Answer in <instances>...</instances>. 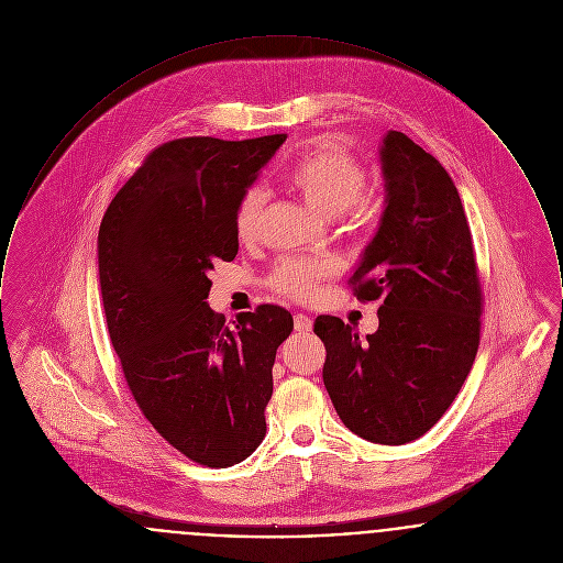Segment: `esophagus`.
Returning <instances> with one entry per match:
<instances>
[{"label": "esophagus", "instance_id": "obj_1", "mask_svg": "<svg viewBox=\"0 0 563 563\" xmlns=\"http://www.w3.org/2000/svg\"><path fill=\"white\" fill-rule=\"evenodd\" d=\"M313 328V320L305 313H296L295 316V330L296 332H311Z\"/></svg>", "mask_w": 563, "mask_h": 563}]
</instances>
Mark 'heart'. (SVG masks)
I'll return each mask as SVG.
<instances>
[{"instance_id": "b5f03b06", "label": "heart", "mask_w": 563, "mask_h": 563, "mask_svg": "<svg viewBox=\"0 0 563 563\" xmlns=\"http://www.w3.org/2000/svg\"><path fill=\"white\" fill-rule=\"evenodd\" d=\"M286 184L296 195L324 218H336L343 211L364 216L368 203L360 197L366 186V172L362 163L350 152L328 144L300 156L286 172ZM267 203L263 188L254 186L243 192L235 209V235L239 241L250 243L258 235L261 216ZM334 273L332 261H282L273 275L271 286L296 300H309L318 295L320 282Z\"/></svg>"}]
</instances>
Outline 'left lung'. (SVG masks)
Wrapping results in <instances>:
<instances>
[{"mask_svg": "<svg viewBox=\"0 0 563 563\" xmlns=\"http://www.w3.org/2000/svg\"><path fill=\"white\" fill-rule=\"evenodd\" d=\"M384 213L352 275L355 296L382 300L379 328L316 320L324 385L341 421L366 441L405 444L451 407L473 368L481 284L460 192L443 165L405 133L379 146Z\"/></svg>", "mask_w": 563, "mask_h": 563, "instance_id": "8db88e82", "label": "left lung"}]
</instances>
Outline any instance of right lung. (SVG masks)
Returning a JSON list of instances; mask_svg holds the SVG:
<instances>
[{"label": "right lung", "instance_id": "right-lung-1", "mask_svg": "<svg viewBox=\"0 0 563 563\" xmlns=\"http://www.w3.org/2000/svg\"><path fill=\"white\" fill-rule=\"evenodd\" d=\"M286 142L184 137L150 152L106 211L97 263L106 324L129 389L154 430L192 462L227 468L267 432L277 347L295 320L277 305H208V273L238 256L235 209Z\"/></svg>", "mask_w": 563, "mask_h": 563}]
</instances>
